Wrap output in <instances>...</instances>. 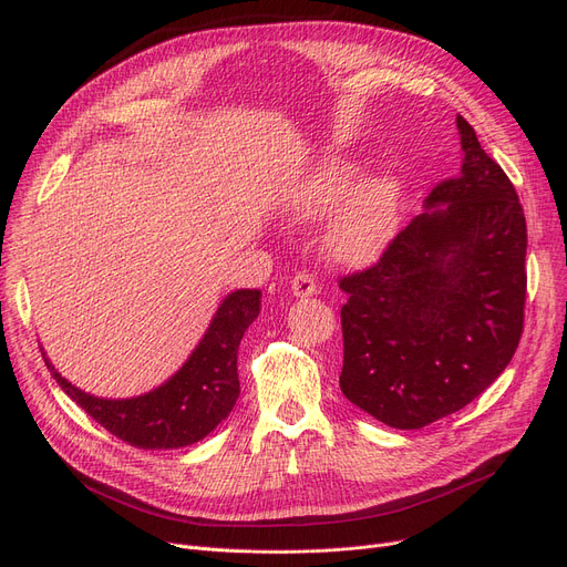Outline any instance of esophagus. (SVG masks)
<instances>
[{"instance_id": "obj_1", "label": "esophagus", "mask_w": 567, "mask_h": 567, "mask_svg": "<svg viewBox=\"0 0 567 567\" xmlns=\"http://www.w3.org/2000/svg\"><path fill=\"white\" fill-rule=\"evenodd\" d=\"M319 285H317V278L310 274V271H299L293 278H291V291L293 296H312L317 293Z\"/></svg>"}]
</instances>
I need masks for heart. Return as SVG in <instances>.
<instances>
[{"instance_id": "obj_1", "label": "heart", "mask_w": 567, "mask_h": 567, "mask_svg": "<svg viewBox=\"0 0 567 567\" xmlns=\"http://www.w3.org/2000/svg\"><path fill=\"white\" fill-rule=\"evenodd\" d=\"M359 182V167L344 161L323 165L299 195L306 216H319L347 199ZM400 184L391 174H379L353 195L344 212L326 234V248L347 264H365L374 259L391 241L398 223Z\"/></svg>"}]
</instances>
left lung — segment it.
<instances>
[{
	"instance_id": "1",
	"label": "left lung",
	"mask_w": 567,
	"mask_h": 567,
	"mask_svg": "<svg viewBox=\"0 0 567 567\" xmlns=\"http://www.w3.org/2000/svg\"><path fill=\"white\" fill-rule=\"evenodd\" d=\"M464 163L443 178L381 257L342 276L349 402L421 430L478 398L524 331L526 218L513 182L457 116Z\"/></svg>"
}]
</instances>
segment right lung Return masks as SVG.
I'll return each instance as SVG.
<instances>
[{
	"label": "right lung",
	"instance_id": "add662e5",
	"mask_svg": "<svg viewBox=\"0 0 567 567\" xmlns=\"http://www.w3.org/2000/svg\"><path fill=\"white\" fill-rule=\"evenodd\" d=\"M259 289H238L218 308L212 326L186 365L161 389L133 400H101L86 395L45 365L62 391L86 415L116 439L140 451L184 449L225 421L236 404V353L248 326L259 315Z\"/></svg>",
	"mask_w": 567,
	"mask_h": 567
}]
</instances>
